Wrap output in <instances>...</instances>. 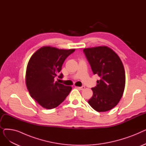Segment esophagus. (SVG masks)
I'll return each mask as SVG.
<instances>
[{
	"mask_svg": "<svg viewBox=\"0 0 146 146\" xmlns=\"http://www.w3.org/2000/svg\"><path fill=\"white\" fill-rule=\"evenodd\" d=\"M79 89H80V90H84L85 89V86H81V87H78Z\"/></svg>",
	"mask_w": 146,
	"mask_h": 146,
	"instance_id": "esophagus-1",
	"label": "esophagus"
}]
</instances>
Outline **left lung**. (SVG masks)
<instances>
[{
  "label": "left lung",
  "mask_w": 146,
  "mask_h": 146,
  "mask_svg": "<svg viewBox=\"0 0 146 146\" xmlns=\"http://www.w3.org/2000/svg\"><path fill=\"white\" fill-rule=\"evenodd\" d=\"M94 74L101 79L92 88L93 96L89 104L98 112L108 111L115 106L123 95L125 74L122 61L111 48L100 46L83 49Z\"/></svg>",
  "instance_id": "left-lung-1"
}]
</instances>
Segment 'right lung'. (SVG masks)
Returning <instances> with one entry per match:
<instances>
[{
  "label": "right lung",
  "instance_id": "obj_1",
  "mask_svg": "<svg viewBox=\"0 0 146 146\" xmlns=\"http://www.w3.org/2000/svg\"><path fill=\"white\" fill-rule=\"evenodd\" d=\"M74 51L45 46L30 58L26 71V85L31 96L43 108H56L70 92L71 86L54 82V78L61 71L66 58ZM63 77L62 73L58 76L61 79Z\"/></svg>",
  "mask_w": 146,
  "mask_h": 146
}]
</instances>
